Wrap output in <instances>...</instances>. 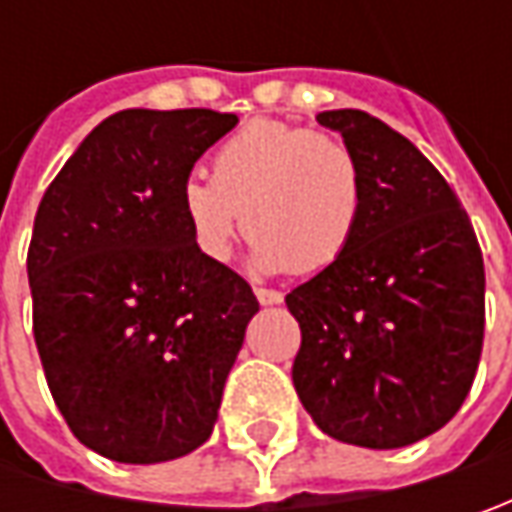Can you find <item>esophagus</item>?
I'll return each instance as SVG.
<instances>
[{
	"label": "esophagus",
	"mask_w": 512,
	"mask_h": 512,
	"mask_svg": "<svg viewBox=\"0 0 512 512\" xmlns=\"http://www.w3.org/2000/svg\"><path fill=\"white\" fill-rule=\"evenodd\" d=\"M253 293H256V299L262 305H279L282 302V293L279 290H270V287H253Z\"/></svg>",
	"instance_id": "esophagus-1"
}]
</instances>
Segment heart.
Returning a JSON list of instances; mask_svg holds the SVG:
<instances>
[{"label":"heart","mask_w":512,"mask_h":512,"mask_svg":"<svg viewBox=\"0 0 512 512\" xmlns=\"http://www.w3.org/2000/svg\"><path fill=\"white\" fill-rule=\"evenodd\" d=\"M190 239L225 262L245 216L250 259L262 273H316L353 245L364 210L356 153L310 128L259 119L210 156V179L190 176L179 190Z\"/></svg>","instance_id":"b5f03b06"}]
</instances>
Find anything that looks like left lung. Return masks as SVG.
I'll list each match as a JSON object with an SVG mask.
<instances>
[{
    "mask_svg": "<svg viewBox=\"0 0 512 512\" xmlns=\"http://www.w3.org/2000/svg\"><path fill=\"white\" fill-rule=\"evenodd\" d=\"M364 176L353 245L285 296L302 327L296 393L330 439L393 450L442 430L484 342V262L462 202L402 133L325 110Z\"/></svg>",
    "mask_w": 512,
    "mask_h": 512,
    "instance_id": "left-lung-1",
    "label": "left lung"
}]
</instances>
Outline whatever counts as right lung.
I'll list each match as a JSON object with an SVG mask.
<instances>
[{
	"instance_id": "1",
	"label": "right lung",
	"mask_w": 512,
	"mask_h": 512,
	"mask_svg": "<svg viewBox=\"0 0 512 512\" xmlns=\"http://www.w3.org/2000/svg\"><path fill=\"white\" fill-rule=\"evenodd\" d=\"M236 122L207 108L119 110L39 202L28 250L33 339L59 413L105 459H179L219 419L259 302L190 239L179 190Z\"/></svg>"
}]
</instances>
